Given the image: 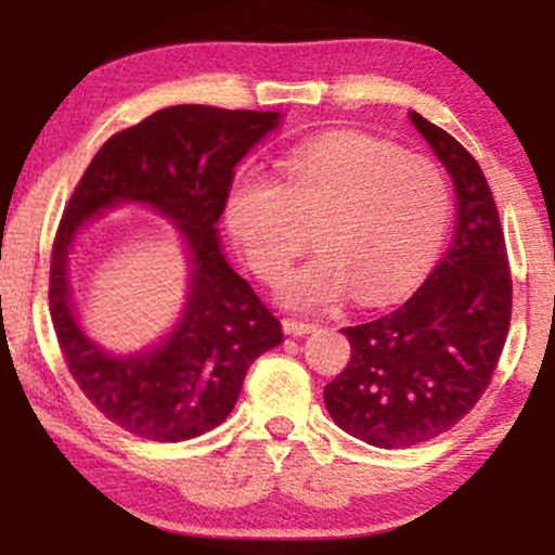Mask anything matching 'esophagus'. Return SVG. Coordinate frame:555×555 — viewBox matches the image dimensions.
<instances>
[{"label": "esophagus", "mask_w": 555, "mask_h": 555, "mask_svg": "<svg viewBox=\"0 0 555 555\" xmlns=\"http://www.w3.org/2000/svg\"><path fill=\"white\" fill-rule=\"evenodd\" d=\"M318 328L315 323H308V321H295V318H285L283 321V331L287 336H308V333H313Z\"/></svg>", "instance_id": "34e87169"}]
</instances>
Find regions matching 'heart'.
<instances>
[{
  "mask_svg": "<svg viewBox=\"0 0 555 555\" xmlns=\"http://www.w3.org/2000/svg\"><path fill=\"white\" fill-rule=\"evenodd\" d=\"M447 184L429 158L366 135H331L295 151L275 181H232L224 222L257 275L275 283L308 247L321 249L285 280V306L321 310L356 291L384 302L435 262L447 230Z\"/></svg>",
  "mask_w": 555,
  "mask_h": 555,
  "instance_id": "b5f03b06",
  "label": "heart"
}]
</instances>
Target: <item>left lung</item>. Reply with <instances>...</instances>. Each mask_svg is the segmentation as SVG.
Returning a JSON list of instances; mask_svg holds the SVG:
<instances>
[{
  "label": "left lung",
  "instance_id": "8db88e82",
  "mask_svg": "<svg viewBox=\"0 0 555 555\" xmlns=\"http://www.w3.org/2000/svg\"><path fill=\"white\" fill-rule=\"evenodd\" d=\"M452 177L457 230L442 262L399 310L344 328L351 361L325 384L333 422L404 450L452 429L488 389L511 328L513 280L488 179L450 133L409 113Z\"/></svg>",
  "mask_w": 555,
  "mask_h": 555
}]
</instances>
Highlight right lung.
Returning a JSON list of instances; mask_svg holds the SVG:
<instances>
[{
	"label": "right lung",
	"instance_id": "right-lung-1",
	"mask_svg": "<svg viewBox=\"0 0 555 555\" xmlns=\"http://www.w3.org/2000/svg\"><path fill=\"white\" fill-rule=\"evenodd\" d=\"M272 111L171 105L111 135L82 173L50 262V313L67 369L113 424L151 442H181L222 424L257 356L283 328L227 262L217 222L240 158L280 126ZM139 203L169 218L188 255L180 318L141 352L113 354L81 328L69 253L90 218Z\"/></svg>",
	"mask_w": 555,
	"mask_h": 555
}]
</instances>
